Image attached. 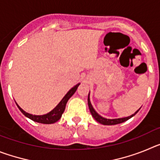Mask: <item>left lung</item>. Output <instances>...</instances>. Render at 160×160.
<instances>
[{"instance_id": "obj_1", "label": "left lung", "mask_w": 160, "mask_h": 160, "mask_svg": "<svg viewBox=\"0 0 160 160\" xmlns=\"http://www.w3.org/2000/svg\"><path fill=\"white\" fill-rule=\"evenodd\" d=\"M90 93L88 94V106H89V109H90V111L92 114V116L94 117V119L97 121V122H100L101 124H103V125H115V124H118V123H122V122H125L127 120H128L129 118H132L137 112H138L139 110L136 111L135 114H131V116H128V117H125V118H104L102 117V115H100L97 112L94 107H93V105L91 104L90 102Z\"/></svg>"}]
</instances>
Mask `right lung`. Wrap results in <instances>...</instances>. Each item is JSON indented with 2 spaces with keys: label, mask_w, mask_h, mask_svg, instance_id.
<instances>
[{
  "label": "right lung",
  "mask_w": 160,
  "mask_h": 160,
  "mask_svg": "<svg viewBox=\"0 0 160 160\" xmlns=\"http://www.w3.org/2000/svg\"><path fill=\"white\" fill-rule=\"evenodd\" d=\"M80 85V83L77 84L76 86H74L73 87H72L69 91L67 92V94L63 97V98L59 102V103L58 104L53 110L49 111V112L46 113L44 114H29V113L25 111L22 108L20 107V106L17 103V106L18 107L19 110L22 112V114L24 115H25L26 117H28L29 118L32 119V121L37 122H40V123H44V124H51L54 123L57 121H58L59 119L62 117V114H63L65 111V108H66V105L67 103L68 100L70 99V98L73 95L75 91L77 90L78 87Z\"/></svg>",
  "instance_id": "obj_1"
}]
</instances>
